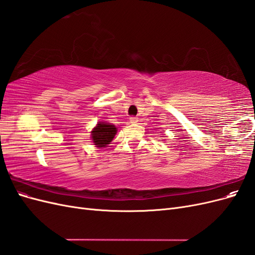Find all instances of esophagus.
<instances>
[{"label":"esophagus","mask_w":255,"mask_h":255,"mask_svg":"<svg viewBox=\"0 0 255 255\" xmlns=\"http://www.w3.org/2000/svg\"><path fill=\"white\" fill-rule=\"evenodd\" d=\"M129 122H130V123H134V125H135V123L138 122V119L135 118V117H130V118H129Z\"/></svg>","instance_id":"obj_1"}]
</instances>
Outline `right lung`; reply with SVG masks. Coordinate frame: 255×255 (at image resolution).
<instances>
[{
    "mask_svg": "<svg viewBox=\"0 0 255 255\" xmlns=\"http://www.w3.org/2000/svg\"><path fill=\"white\" fill-rule=\"evenodd\" d=\"M117 133V128L109 122H100L91 130V139L98 148H103L110 144Z\"/></svg>",
    "mask_w": 255,
    "mask_h": 255,
    "instance_id": "add662e5",
    "label": "right lung"
}]
</instances>
